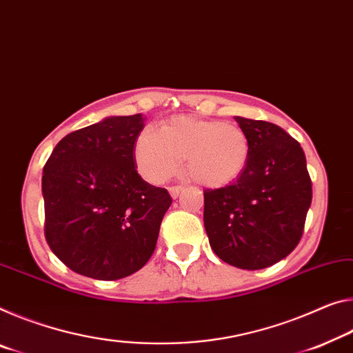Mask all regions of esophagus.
Here are the masks:
<instances>
[{"mask_svg": "<svg viewBox=\"0 0 353 353\" xmlns=\"http://www.w3.org/2000/svg\"><path fill=\"white\" fill-rule=\"evenodd\" d=\"M182 190H183V187H181V185H176V187H170L168 188V192H170V194H171V198L172 199H176L179 194L182 193Z\"/></svg>", "mask_w": 353, "mask_h": 353, "instance_id": "1", "label": "esophagus"}]
</instances>
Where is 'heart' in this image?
<instances>
[{
    "mask_svg": "<svg viewBox=\"0 0 353 353\" xmlns=\"http://www.w3.org/2000/svg\"><path fill=\"white\" fill-rule=\"evenodd\" d=\"M250 152V139L237 124L183 114L165 121L159 133L143 130L133 148L139 174L148 182L163 183L185 161L188 177L209 188L236 182L247 170Z\"/></svg>",
    "mask_w": 353,
    "mask_h": 353,
    "instance_id": "b5f03b06",
    "label": "heart"
}]
</instances>
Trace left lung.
I'll use <instances>...</instances> for the list:
<instances>
[{
	"label": "left lung",
	"instance_id": "1",
	"mask_svg": "<svg viewBox=\"0 0 353 353\" xmlns=\"http://www.w3.org/2000/svg\"><path fill=\"white\" fill-rule=\"evenodd\" d=\"M250 139L247 170L232 185L205 190L204 228L226 264L259 270L284 259L303 234L312 188L306 157L286 130L236 116Z\"/></svg>",
	"mask_w": 353,
	"mask_h": 353
}]
</instances>
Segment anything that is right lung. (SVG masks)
<instances>
[{"mask_svg": "<svg viewBox=\"0 0 353 353\" xmlns=\"http://www.w3.org/2000/svg\"><path fill=\"white\" fill-rule=\"evenodd\" d=\"M146 117L110 116L72 132L43 166L46 239L61 262L102 281L138 272L152 256L172 199L137 171Z\"/></svg>", "mask_w": 353, "mask_h": 353, "instance_id": "right-lung-1", "label": "right lung"}]
</instances>
